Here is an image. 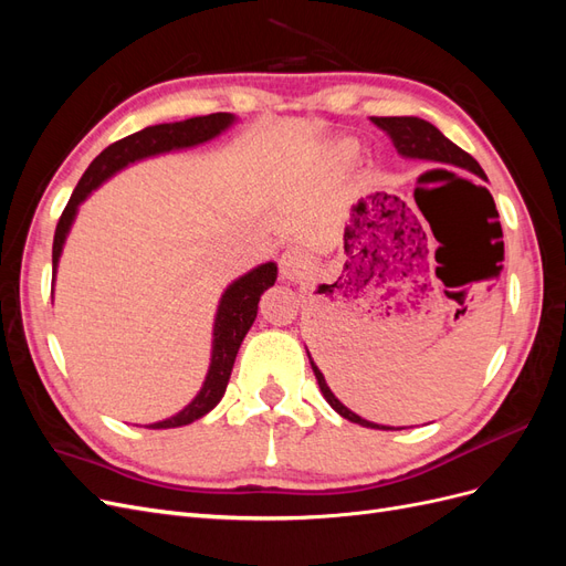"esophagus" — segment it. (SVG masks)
Listing matches in <instances>:
<instances>
[{
	"mask_svg": "<svg viewBox=\"0 0 566 566\" xmlns=\"http://www.w3.org/2000/svg\"><path fill=\"white\" fill-rule=\"evenodd\" d=\"M312 271V260L300 250H287L281 256V276L285 281H302Z\"/></svg>",
	"mask_w": 566,
	"mask_h": 566,
	"instance_id": "esophagus-1",
	"label": "esophagus"
}]
</instances>
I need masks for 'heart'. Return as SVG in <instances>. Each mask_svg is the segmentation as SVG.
Instances as JSON below:
<instances>
[{
  "instance_id": "obj_1",
  "label": "heart",
  "mask_w": 566,
  "mask_h": 566,
  "mask_svg": "<svg viewBox=\"0 0 566 566\" xmlns=\"http://www.w3.org/2000/svg\"><path fill=\"white\" fill-rule=\"evenodd\" d=\"M354 153H356V144H354V142H339V144H337V156L352 158Z\"/></svg>"
}]
</instances>
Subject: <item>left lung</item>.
Instances as JSON below:
<instances>
[{"instance_id":"8db88e82","label":"left lung","mask_w":566,"mask_h":566,"mask_svg":"<svg viewBox=\"0 0 566 566\" xmlns=\"http://www.w3.org/2000/svg\"><path fill=\"white\" fill-rule=\"evenodd\" d=\"M373 125H378L382 132L389 134V139L394 144V148H397L403 158H413V160H427V163H434V165H447V167H453V169H465V172H472L476 177L486 179L484 169L479 167V163L470 156V153H465L462 148H458L451 139H447L432 123H427V119H420V117H413V115H403V117H370ZM437 175H451L447 172V169H434ZM482 188V186H479ZM482 191H486V188H482ZM489 193V191H486ZM491 196V193H489ZM493 202V198H491ZM493 212H495V205H493ZM493 227H501V224H493ZM310 364L314 368V375L318 380V387L323 391L325 401H328L337 413L342 418H347L356 424H364V427H370V430H394V427H385V424H375V422H368L364 420L361 416L352 413V410L342 403L335 394L331 391L328 382H325L323 373L318 370V366L312 361L310 356Z\"/></svg>"}]
</instances>
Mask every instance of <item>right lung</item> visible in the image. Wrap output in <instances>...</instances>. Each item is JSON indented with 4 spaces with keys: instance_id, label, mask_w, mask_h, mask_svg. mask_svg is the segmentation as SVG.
Segmentation results:
<instances>
[{
    "instance_id": "right-lung-1",
    "label": "right lung",
    "mask_w": 566,
    "mask_h": 566,
    "mask_svg": "<svg viewBox=\"0 0 566 566\" xmlns=\"http://www.w3.org/2000/svg\"><path fill=\"white\" fill-rule=\"evenodd\" d=\"M233 119L235 117L231 113H212V115L188 117L184 123L153 125L111 144L106 150H101L87 167V172L82 175L80 184L75 186V191L71 200H67L65 210L56 224L54 250H51L54 276H56L61 252H63L65 235L73 227L80 202L87 198L94 188H98L115 172H119V169H125L136 160L210 142L224 129H229L233 125ZM276 276H279L276 264L266 262V264L254 266L252 271L245 273V276L233 281L224 290V295H221L217 306L214 331H212V358H210V370H208V378L202 382V389L198 391V397L191 403H188L184 410H179L177 416L148 424L150 430H169V427H181V424L193 422L205 413H210V410L221 401L231 378L235 354L241 349V342L256 318V304H260L264 290L276 283Z\"/></svg>"
}]
</instances>
